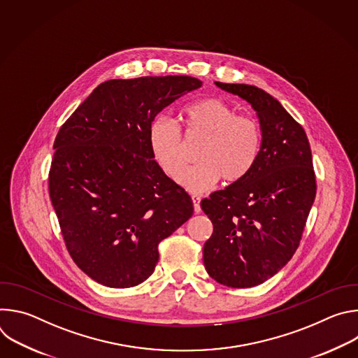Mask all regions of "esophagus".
<instances>
[{"instance_id":"esophagus-1","label":"esophagus","mask_w":358,"mask_h":358,"mask_svg":"<svg viewBox=\"0 0 358 358\" xmlns=\"http://www.w3.org/2000/svg\"><path fill=\"white\" fill-rule=\"evenodd\" d=\"M191 198H192V206H194V211H195V214H199V211H201V206H199L201 198H199L198 195H192Z\"/></svg>"}]
</instances>
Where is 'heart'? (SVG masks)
I'll use <instances>...</instances> for the list:
<instances>
[{
  "mask_svg": "<svg viewBox=\"0 0 358 358\" xmlns=\"http://www.w3.org/2000/svg\"><path fill=\"white\" fill-rule=\"evenodd\" d=\"M182 117L189 137H203L196 150V164L184 169L177 181L185 189L201 192L218 180L231 185L242 180L257 162L262 134L250 117L238 116L225 101L207 97L188 105ZM152 156L174 177L185 163V143L180 124L170 117H156L148 127Z\"/></svg>",
  "mask_w": 358,
  "mask_h": 358,
  "instance_id": "obj_1",
  "label": "heart"
}]
</instances>
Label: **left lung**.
Returning a JSON list of instances; mask_svg holds the SVG:
<instances>
[{
    "mask_svg": "<svg viewBox=\"0 0 358 358\" xmlns=\"http://www.w3.org/2000/svg\"><path fill=\"white\" fill-rule=\"evenodd\" d=\"M215 85L257 112L262 143L250 171L201 201L214 225L203 266L218 283L252 287L276 275L293 257L316 196L310 144L303 127L265 90Z\"/></svg>",
    "mask_w": 358,
    "mask_h": 358,
    "instance_id": "left-lung-1",
    "label": "left lung"
}]
</instances>
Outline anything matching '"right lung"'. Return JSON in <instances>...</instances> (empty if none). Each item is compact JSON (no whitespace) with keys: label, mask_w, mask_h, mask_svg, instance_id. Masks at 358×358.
Returning a JSON list of instances; mask_svg holds the SVG:
<instances>
[{"label":"right lung","mask_w":358,"mask_h":358,"mask_svg":"<svg viewBox=\"0 0 358 358\" xmlns=\"http://www.w3.org/2000/svg\"><path fill=\"white\" fill-rule=\"evenodd\" d=\"M201 85L191 76L108 80L61 127L49 195L73 262L97 283L144 282L159 243L191 218V196L155 160L148 127Z\"/></svg>","instance_id":"right-lung-1"}]
</instances>
